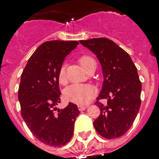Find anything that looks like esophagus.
I'll return each mask as SVG.
<instances>
[{"label":"esophagus","instance_id":"obj_1","mask_svg":"<svg viewBox=\"0 0 159 159\" xmlns=\"http://www.w3.org/2000/svg\"><path fill=\"white\" fill-rule=\"evenodd\" d=\"M78 107V110L79 111H84V110H86V108H87V106H81V105H79V106L77 107Z\"/></svg>","mask_w":159,"mask_h":159}]
</instances>
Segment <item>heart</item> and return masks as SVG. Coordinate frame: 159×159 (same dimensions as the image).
I'll list each match as a JSON object with an SVG mask.
<instances>
[{
    "label": "heart",
    "instance_id": "b5f03b06",
    "mask_svg": "<svg viewBox=\"0 0 159 159\" xmlns=\"http://www.w3.org/2000/svg\"><path fill=\"white\" fill-rule=\"evenodd\" d=\"M81 67L87 71L92 65H95L94 60L88 56H82L78 59ZM58 81L61 84L66 83L65 65H62L58 73ZM96 94L95 88L90 85L73 84L66 88L65 91V98L78 105H86L91 101Z\"/></svg>",
    "mask_w": 159,
    "mask_h": 159
}]
</instances>
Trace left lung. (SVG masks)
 I'll return each instance as SVG.
<instances>
[{"label":"left lung","instance_id":"obj_1","mask_svg":"<svg viewBox=\"0 0 159 159\" xmlns=\"http://www.w3.org/2000/svg\"><path fill=\"white\" fill-rule=\"evenodd\" d=\"M84 47L96 55L102 66L103 83L95 104L100 115L94 121L97 133L114 139L128 132L141 107V82L131 57L116 43L107 38L81 40ZM107 98L103 105L100 99Z\"/></svg>","mask_w":159,"mask_h":159}]
</instances>
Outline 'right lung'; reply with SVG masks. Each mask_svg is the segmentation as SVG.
I'll use <instances>...</instances> for the list:
<instances>
[{
	"label": "right lung",
	"mask_w": 159,
	"mask_h": 159,
	"mask_svg": "<svg viewBox=\"0 0 159 159\" xmlns=\"http://www.w3.org/2000/svg\"><path fill=\"white\" fill-rule=\"evenodd\" d=\"M77 44V41L43 43L30 57L21 75V115L32 134L50 146H62L70 141L80 113L72 102L64 109L56 107L61 102L59 70L65 57Z\"/></svg>",
	"instance_id": "right-lung-1"
}]
</instances>
